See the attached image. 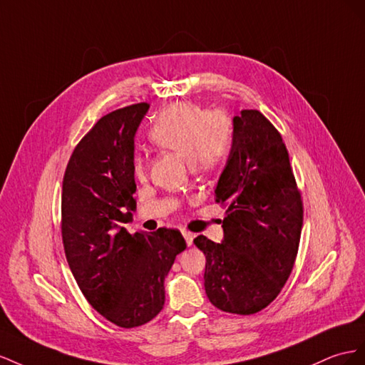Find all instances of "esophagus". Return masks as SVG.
<instances>
[{
	"mask_svg": "<svg viewBox=\"0 0 365 365\" xmlns=\"http://www.w3.org/2000/svg\"><path fill=\"white\" fill-rule=\"evenodd\" d=\"M183 237L186 240V245L188 246H192V240H194V234L190 232V231H183Z\"/></svg>",
	"mask_w": 365,
	"mask_h": 365,
	"instance_id": "34e87169",
	"label": "esophagus"
}]
</instances>
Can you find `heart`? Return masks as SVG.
I'll list each match as a JSON object with an SVG mask.
<instances>
[{"instance_id": "obj_1", "label": "heart", "mask_w": 365, "mask_h": 365, "mask_svg": "<svg viewBox=\"0 0 365 365\" xmlns=\"http://www.w3.org/2000/svg\"><path fill=\"white\" fill-rule=\"evenodd\" d=\"M234 139V122L225 111H207L191 102L166 107L150 130L155 147L183 155L195 173H212L223 166ZM133 174L139 180L145 179L147 163L142 155H134Z\"/></svg>"}]
</instances>
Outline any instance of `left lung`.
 <instances>
[{"instance_id":"1","label":"left lung","mask_w":365,"mask_h":365,"mask_svg":"<svg viewBox=\"0 0 365 365\" xmlns=\"http://www.w3.org/2000/svg\"><path fill=\"white\" fill-rule=\"evenodd\" d=\"M235 139L214 199L226 207L225 238H194L206 257L205 290L227 314L252 315L278 297L292 272L303 199L283 138L258 110L234 118Z\"/></svg>"}]
</instances>
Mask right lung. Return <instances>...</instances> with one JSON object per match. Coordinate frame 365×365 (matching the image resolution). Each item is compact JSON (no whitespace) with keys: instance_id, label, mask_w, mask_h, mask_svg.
I'll list each match as a JSON object with an SVG mask.
<instances>
[{"instance_id":"right-lung-1","label":"right lung","mask_w":365,"mask_h":365,"mask_svg":"<svg viewBox=\"0 0 365 365\" xmlns=\"http://www.w3.org/2000/svg\"><path fill=\"white\" fill-rule=\"evenodd\" d=\"M148 108L133 103L101 118L73 150L62 180L61 234L71 274L90 306L123 329L159 315L165 277L186 249L179 229L122 227L136 210L134 134Z\"/></svg>"}]
</instances>
